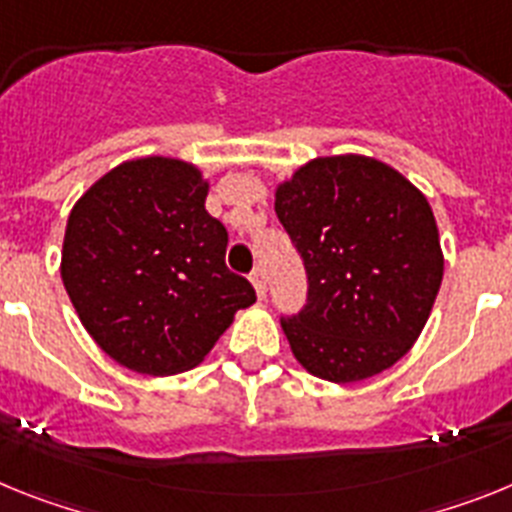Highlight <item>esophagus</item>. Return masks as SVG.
<instances>
[{
  "mask_svg": "<svg viewBox=\"0 0 512 512\" xmlns=\"http://www.w3.org/2000/svg\"><path fill=\"white\" fill-rule=\"evenodd\" d=\"M250 281H252V288H255V293L262 299V296L268 293V283H265V273H262V268L252 270Z\"/></svg>",
  "mask_w": 512,
  "mask_h": 512,
  "instance_id": "1",
  "label": "esophagus"
}]
</instances>
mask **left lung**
<instances>
[{"instance_id": "left-lung-1", "label": "left lung", "mask_w": 512, "mask_h": 512, "mask_svg": "<svg viewBox=\"0 0 512 512\" xmlns=\"http://www.w3.org/2000/svg\"><path fill=\"white\" fill-rule=\"evenodd\" d=\"M275 213L309 278L304 309L281 319L296 361L353 384L407 355L443 281L428 198L389 164L340 154L281 182Z\"/></svg>"}]
</instances>
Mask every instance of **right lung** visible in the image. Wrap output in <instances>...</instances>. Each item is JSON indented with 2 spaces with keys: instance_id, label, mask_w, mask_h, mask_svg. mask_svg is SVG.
Returning a JSON list of instances; mask_svg holds the SVG:
<instances>
[{
  "instance_id": "add662e5",
  "label": "right lung",
  "mask_w": 512,
  "mask_h": 512,
  "mask_svg": "<svg viewBox=\"0 0 512 512\" xmlns=\"http://www.w3.org/2000/svg\"><path fill=\"white\" fill-rule=\"evenodd\" d=\"M206 195L195 164L144 157L102 175L71 208L61 281L84 330L131 371H190L255 304L250 281L226 268L229 234Z\"/></svg>"
}]
</instances>
